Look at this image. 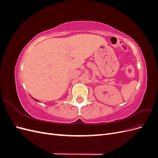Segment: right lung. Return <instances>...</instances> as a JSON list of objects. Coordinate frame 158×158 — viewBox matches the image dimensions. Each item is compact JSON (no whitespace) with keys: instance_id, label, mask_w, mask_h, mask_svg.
Masks as SVG:
<instances>
[{"instance_id":"obj_1","label":"right lung","mask_w":158,"mask_h":158,"mask_svg":"<svg viewBox=\"0 0 158 158\" xmlns=\"http://www.w3.org/2000/svg\"><path fill=\"white\" fill-rule=\"evenodd\" d=\"M33 99H34V100H35V101H36V102H39V101H37V99H34V98H33Z\"/></svg>"}]
</instances>
